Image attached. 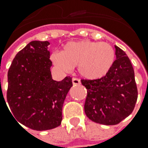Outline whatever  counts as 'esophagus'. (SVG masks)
<instances>
[{
    "instance_id": "1",
    "label": "esophagus",
    "mask_w": 148,
    "mask_h": 148,
    "mask_svg": "<svg viewBox=\"0 0 148 148\" xmlns=\"http://www.w3.org/2000/svg\"><path fill=\"white\" fill-rule=\"evenodd\" d=\"M72 83H73V84L74 85H79V84H80V80H79V79H77V78H73L72 79Z\"/></svg>"
}]
</instances>
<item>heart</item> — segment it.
<instances>
[{
  "label": "heart",
  "mask_w": 148,
  "mask_h": 148,
  "mask_svg": "<svg viewBox=\"0 0 148 148\" xmlns=\"http://www.w3.org/2000/svg\"><path fill=\"white\" fill-rule=\"evenodd\" d=\"M54 64L64 71L78 66L79 74L87 79L104 77L115 63V52L106 42H96L88 40L69 42L60 52L51 55Z\"/></svg>",
  "instance_id": "1"
}]
</instances>
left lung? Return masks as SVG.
Masks as SVG:
<instances>
[{"label": "left lung", "instance_id": "obj_1", "mask_svg": "<svg viewBox=\"0 0 148 148\" xmlns=\"http://www.w3.org/2000/svg\"><path fill=\"white\" fill-rule=\"evenodd\" d=\"M116 60L110 71L98 79H82L87 88L86 115L106 125L119 124L133 112L138 99L134 70L125 52L115 46Z\"/></svg>", "mask_w": 148, "mask_h": 148}]
</instances>
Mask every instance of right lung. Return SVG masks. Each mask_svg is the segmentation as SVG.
Segmentation results:
<instances>
[{
    "label": "right lung",
    "instance_id": "1",
    "mask_svg": "<svg viewBox=\"0 0 148 148\" xmlns=\"http://www.w3.org/2000/svg\"><path fill=\"white\" fill-rule=\"evenodd\" d=\"M49 44L29 42L15 56L8 71L6 97L11 115L20 124L38 131L60 125L64 99L73 86L69 76L60 82L51 78Z\"/></svg>",
    "mask_w": 148,
    "mask_h": 148
}]
</instances>
